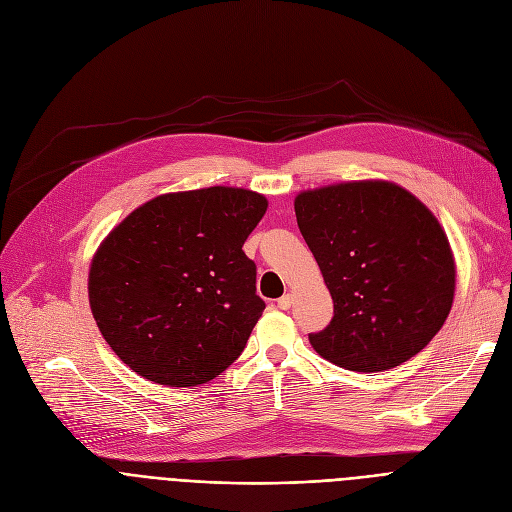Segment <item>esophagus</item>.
<instances>
[{"label":"esophagus","instance_id":"esophagus-1","mask_svg":"<svg viewBox=\"0 0 512 512\" xmlns=\"http://www.w3.org/2000/svg\"><path fill=\"white\" fill-rule=\"evenodd\" d=\"M290 303H292V294L288 292V294H284V297L278 299V309L286 311V309H290Z\"/></svg>","mask_w":512,"mask_h":512}]
</instances>
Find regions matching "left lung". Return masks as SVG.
<instances>
[{
    "label": "left lung",
    "mask_w": 512,
    "mask_h": 512,
    "mask_svg": "<svg viewBox=\"0 0 512 512\" xmlns=\"http://www.w3.org/2000/svg\"><path fill=\"white\" fill-rule=\"evenodd\" d=\"M301 234L334 301L315 351L351 371H386L429 344L450 313L456 265L436 215L407 188L353 180L294 199Z\"/></svg>",
    "instance_id": "1"
}]
</instances>
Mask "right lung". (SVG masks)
Wrapping results in <instances>:
<instances>
[{
    "mask_svg": "<svg viewBox=\"0 0 512 512\" xmlns=\"http://www.w3.org/2000/svg\"><path fill=\"white\" fill-rule=\"evenodd\" d=\"M267 199L236 186L159 195L105 236L89 305L112 351L145 380L199 386L232 365L261 317L242 251Z\"/></svg>",
    "mask_w": 512,
    "mask_h": 512,
    "instance_id": "add662e5",
    "label": "right lung"
}]
</instances>
